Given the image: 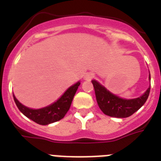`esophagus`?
I'll return each instance as SVG.
<instances>
[{
	"label": "esophagus",
	"mask_w": 161,
	"mask_h": 161,
	"mask_svg": "<svg viewBox=\"0 0 161 161\" xmlns=\"http://www.w3.org/2000/svg\"><path fill=\"white\" fill-rule=\"evenodd\" d=\"M93 74L92 73H87L84 75V77H83V78H84V80L86 81H90L92 78H93Z\"/></svg>",
	"instance_id": "34e87169"
}]
</instances>
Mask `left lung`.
I'll return each mask as SVG.
<instances>
[{
    "instance_id": "8db88e82",
    "label": "left lung",
    "mask_w": 161,
    "mask_h": 161,
    "mask_svg": "<svg viewBox=\"0 0 161 161\" xmlns=\"http://www.w3.org/2000/svg\"><path fill=\"white\" fill-rule=\"evenodd\" d=\"M149 80L150 82V74H149ZM92 83L95 91L98 107L104 114L110 117H130L145 104L150 94V85L147 90L140 97L126 99L111 93L95 79L92 80Z\"/></svg>"
}]
</instances>
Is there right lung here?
Masks as SVG:
<instances>
[{
	"label": "right lung",
	"mask_w": 161,
	"mask_h": 161,
	"mask_svg": "<svg viewBox=\"0 0 161 161\" xmlns=\"http://www.w3.org/2000/svg\"><path fill=\"white\" fill-rule=\"evenodd\" d=\"M79 85H80V81L70 86L64 92L63 95L54 103L41 108H31L26 107L21 102H19L18 99L13 94L14 101L19 110L26 117L38 125H47L62 119L65 116L67 112L70 108L73 97L75 95Z\"/></svg>",
	"instance_id": "1"
}]
</instances>
